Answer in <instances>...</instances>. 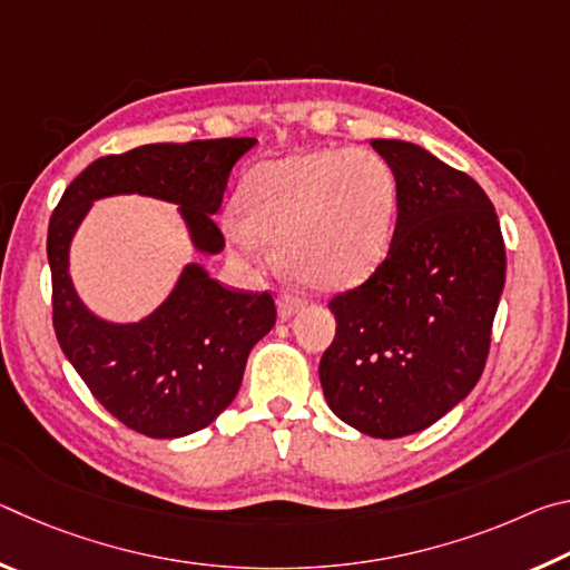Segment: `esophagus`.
<instances>
[{
    "instance_id": "34e87169",
    "label": "esophagus",
    "mask_w": 570,
    "mask_h": 570,
    "mask_svg": "<svg viewBox=\"0 0 570 570\" xmlns=\"http://www.w3.org/2000/svg\"><path fill=\"white\" fill-rule=\"evenodd\" d=\"M278 314L284 316V320H288V316H294V314H298L304 308V298L302 296H296V294H288V292H284L282 296H278Z\"/></svg>"
}]
</instances>
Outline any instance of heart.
Instances as JSON below:
<instances>
[{
  "label": "heart",
  "mask_w": 570,
  "mask_h": 570,
  "mask_svg": "<svg viewBox=\"0 0 570 570\" xmlns=\"http://www.w3.org/2000/svg\"><path fill=\"white\" fill-rule=\"evenodd\" d=\"M397 198V173L377 150H306L250 170L238 193L244 218L228 216L224 228L248 262H262L272 240L296 282L340 292L384 262Z\"/></svg>",
  "instance_id": "1"
}]
</instances>
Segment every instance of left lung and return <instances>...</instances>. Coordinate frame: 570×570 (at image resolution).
Here are the masks:
<instances>
[{"label": "left lung", "instance_id": "8db88e82", "mask_svg": "<svg viewBox=\"0 0 570 570\" xmlns=\"http://www.w3.org/2000/svg\"><path fill=\"white\" fill-rule=\"evenodd\" d=\"M397 173V224L384 262L336 294L320 362L326 404L364 435L430 428L485 370L505 284L498 214L468 173L414 142L372 140Z\"/></svg>", "mask_w": 570, "mask_h": 570}]
</instances>
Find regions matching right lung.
<instances>
[{
  "label": "right lung",
  "mask_w": 570,
  "mask_h": 570,
  "mask_svg": "<svg viewBox=\"0 0 570 570\" xmlns=\"http://www.w3.org/2000/svg\"><path fill=\"white\" fill-rule=\"evenodd\" d=\"M256 138L156 142L90 163L62 193L47 228L52 324L70 364L112 417L140 435L170 440L208 428L244 380L250 346L272 332L268 292H230L204 266L183 268L173 294L138 324L102 322L77 298L67 254L90 204L140 193L180 206L193 246L224 248L214 214L234 163Z\"/></svg>",
  "instance_id": "right-lung-1"
}]
</instances>
